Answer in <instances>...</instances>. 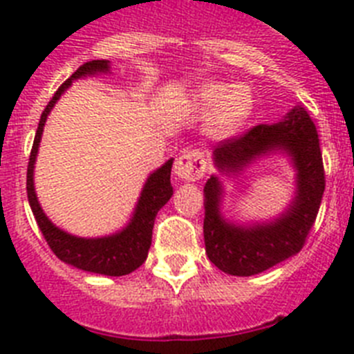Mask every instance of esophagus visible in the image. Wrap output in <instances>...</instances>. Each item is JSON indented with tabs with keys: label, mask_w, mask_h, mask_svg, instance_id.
<instances>
[{
	"label": "esophagus",
	"mask_w": 354,
	"mask_h": 354,
	"mask_svg": "<svg viewBox=\"0 0 354 354\" xmlns=\"http://www.w3.org/2000/svg\"><path fill=\"white\" fill-rule=\"evenodd\" d=\"M175 175L183 180H198L204 177L205 159L200 150H186L175 161Z\"/></svg>",
	"instance_id": "34e87169"
}]
</instances>
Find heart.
I'll use <instances>...</instances> for the list:
<instances>
[{"label":"heart","mask_w":354,"mask_h":354,"mask_svg":"<svg viewBox=\"0 0 354 354\" xmlns=\"http://www.w3.org/2000/svg\"><path fill=\"white\" fill-rule=\"evenodd\" d=\"M252 108V93L243 86L228 83L202 84L193 99V109L196 113H211L209 133L220 138L236 133L250 117Z\"/></svg>","instance_id":"heart-1"}]
</instances>
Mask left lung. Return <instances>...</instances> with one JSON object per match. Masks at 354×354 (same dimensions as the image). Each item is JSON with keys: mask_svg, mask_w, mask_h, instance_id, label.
I'll return each instance as SVG.
<instances>
[{"mask_svg": "<svg viewBox=\"0 0 354 354\" xmlns=\"http://www.w3.org/2000/svg\"><path fill=\"white\" fill-rule=\"evenodd\" d=\"M286 150L296 168V196L280 218L252 227L228 223L220 214L221 183L212 175L204 187V241L207 257L218 270L234 277H252L292 257L314 227L324 193L323 154L310 115L296 106L278 124H259L214 147V165L221 171L248 167L259 156Z\"/></svg>", "mask_w": 354, "mask_h": 354, "instance_id": "left-lung-1", "label": "left lung"}]
</instances>
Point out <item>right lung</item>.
I'll return each mask as SVG.
<instances>
[{
  "mask_svg": "<svg viewBox=\"0 0 354 354\" xmlns=\"http://www.w3.org/2000/svg\"><path fill=\"white\" fill-rule=\"evenodd\" d=\"M109 62L108 60H92L81 65L60 88L56 90L49 104L42 111L39 127H37L35 140L31 147L30 161H28V174H26V192L28 202L35 216L37 225L44 239L48 241L49 248L53 250L56 257L67 264L74 266L77 270L90 271V273L108 274V277H122L129 274L134 270H138L140 266L145 262L149 255L150 243H152V228H154V220L158 216V211L167 204L168 200L174 195V187L170 183L171 165L174 159H168L161 168L150 174L143 186L142 196L138 200V205L134 209V214L131 218L129 225L124 230L113 234V236L95 237V239H84V237L71 236L64 232L60 228L53 225L49 218L44 214L40 207L39 200L35 195V186H33V168H35L37 152H39V143L42 138L44 124L48 118L49 111L56 101L60 99L62 93L71 86L74 80L97 74V72H108Z\"/></svg>",
  "mask_w": 354,
  "mask_h": 354,
  "instance_id": "1",
  "label": "right lung"
}]
</instances>
